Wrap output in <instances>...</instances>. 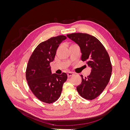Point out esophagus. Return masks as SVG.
Returning <instances> with one entry per match:
<instances>
[{"instance_id": "1", "label": "esophagus", "mask_w": 130, "mask_h": 130, "mask_svg": "<svg viewBox=\"0 0 130 130\" xmlns=\"http://www.w3.org/2000/svg\"><path fill=\"white\" fill-rule=\"evenodd\" d=\"M74 75V73H72V72H68L67 73V75H68V77H70L73 76Z\"/></svg>"}]
</instances>
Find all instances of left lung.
<instances>
[{
	"mask_svg": "<svg viewBox=\"0 0 130 130\" xmlns=\"http://www.w3.org/2000/svg\"><path fill=\"white\" fill-rule=\"evenodd\" d=\"M67 37L78 45L81 60L91 68L87 77L81 75V84L76 87L81 96L92 100L100 95L108 84L112 74L109 55L103 44L92 35L84 33L68 34Z\"/></svg>",
	"mask_w": 130,
	"mask_h": 130,
	"instance_id": "1",
	"label": "left lung"
}]
</instances>
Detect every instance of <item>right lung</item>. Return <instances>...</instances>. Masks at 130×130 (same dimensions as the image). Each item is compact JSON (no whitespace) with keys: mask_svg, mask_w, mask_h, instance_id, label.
Instances as JSON below:
<instances>
[{"mask_svg":"<svg viewBox=\"0 0 130 130\" xmlns=\"http://www.w3.org/2000/svg\"><path fill=\"white\" fill-rule=\"evenodd\" d=\"M67 38L63 35L53 37L39 44L29 58L26 69V78L34 95L47 104L60 98L67 75L52 74L50 63L54 61L57 49Z\"/></svg>","mask_w":130,"mask_h":130,"instance_id":"add662e5","label":"right lung"}]
</instances>
